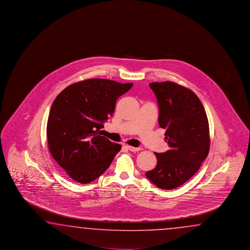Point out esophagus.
Segmentation results:
<instances>
[{
    "label": "esophagus",
    "instance_id": "34e87169",
    "mask_svg": "<svg viewBox=\"0 0 250 250\" xmlns=\"http://www.w3.org/2000/svg\"><path fill=\"white\" fill-rule=\"evenodd\" d=\"M127 149L131 152H138L140 150V147H134V146H127Z\"/></svg>",
    "mask_w": 250,
    "mask_h": 250
}]
</instances>
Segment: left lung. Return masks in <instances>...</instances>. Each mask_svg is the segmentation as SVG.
<instances>
[{"label":"left lung","mask_w":250,"mask_h":250,"mask_svg":"<svg viewBox=\"0 0 250 250\" xmlns=\"http://www.w3.org/2000/svg\"><path fill=\"white\" fill-rule=\"evenodd\" d=\"M159 107L158 123L165 128L170 150L155 153L157 165L146 176L162 189L181 186L200 168L209 146V125L197 95L170 81L150 83Z\"/></svg>","instance_id":"8db88e82"}]
</instances>
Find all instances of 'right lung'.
Instances as JSON below:
<instances>
[{
  "instance_id": "right-lung-1",
  "label": "right lung",
  "mask_w": 250,
  "mask_h": 250,
  "mask_svg": "<svg viewBox=\"0 0 250 250\" xmlns=\"http://www.w3.org/2000/svg\"><path fill=\"white\" fill-rule=\"evenodd\" d=\"M92 79L67 86L53 101L47 121L49 150L66 173L87 184L101 176L122 146L101 136L118 98L132 86Z\"/></svg>"
}]
</instances>
